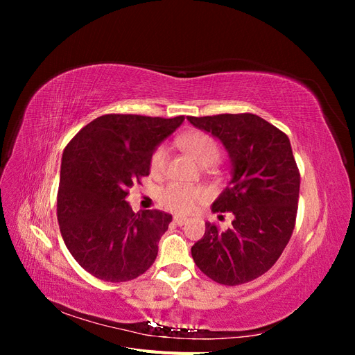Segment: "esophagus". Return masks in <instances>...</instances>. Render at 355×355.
Wrapping results in <instances>:
<instances>
[{
    "label": "esophagus",
    "instance_id": "1",
    "mask_svg": "<svg viewBox=\"0 0 355 355\" xmlns=\"http://www.w3.org/2000/svg\"><path fill=\"white\" fill-rule=\"evenodd\" d=\"M173 220H175L176 225H185V223L188 222V218H185V216H178V214H176V216L173 218Z\"/></svg>",
    "mask_w": 355,
    "mask_h": 355
}]
</instances>
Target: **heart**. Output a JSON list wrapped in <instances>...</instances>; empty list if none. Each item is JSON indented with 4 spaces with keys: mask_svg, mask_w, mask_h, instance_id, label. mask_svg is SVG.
<instances>
[{
    "mask_svg": "<svg viewBox=\"0 0 355 355\" xmlns=\"http://www.w3.org/2000/svg\"><path fill=\"white\" fill-rule=\"evenodd\" d=\"M179 145L184 148V151L194 158L201 167H209L219 158V146L216 142H214V139L207 133H202V132L187 133L179 137ZM167 161H168V148L166 145H159L151 157L153 173L154 175L163 173L166 170ZM159 198L166 207L179 213H187L194 209L196 202L204 198V192L197 188H187V187L171 184L163 189Z\"/></svg>",
    "mask_w": 355,
    "mask_h": 355,
    "instance_id": "1",
    "label": "heart"
}]
</instances>
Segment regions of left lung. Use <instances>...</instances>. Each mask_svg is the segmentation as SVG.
Masks as SVG:
<instances>
[{
    "label": "left lung",
    "mask_w": 355,
    "mask_h": 355,
    "mask_svg": "<svg viewBox=\"0 0 355 355\" xmlns=\"http://www.w3.org/2000/svg\"><path fill=\"white\" fill-rule=\"evenodd\" d=\"M222 144L231 179L211 211L234 214L228 230L206 222L192 259L211 280L237 286L265 274L282 256L295 228L300 176L288 137L253 114L188 116Z\"/></svg>",
    "instance_id": "8db88e82"
}]
</instances>
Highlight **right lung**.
I'll return each instance as SVG.
<instances>
[{
	"instance_id": "right-lung-1",
	"label": "right lung",
	"mask_w": 355,
	"mask_h": 355,
	"mask_svg": "<svg viewBox=\"0 0 355 355\" xmlns=\"http://www.w3.org/2000/svg\"><path fill=\"white\" fill-rule=\"evenodd\" d=\"M184 121V115H102L83 127L63 151L60 234L73 259L99 280H133L154 263L171 214L135 213L125 197L135 180L149 175L159 144Z\"/></svg>"
}]
</instances>
